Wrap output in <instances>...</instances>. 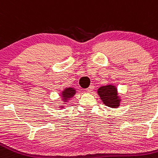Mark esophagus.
<instances>
[{
  "label": "esophagus",
  "instance_id": "34e87169",
  "mask_svg": "<svg viewBox=\"0 0 158 158\" xmlns=\"http://www.w3.org/2000/svg\"><path fill=\"white\" fill-rule=\"evenodd\" d=\"M93 89H94V86H93V85H90V86H89V88H88V89H86V92H89V93H91V92H92V91H93Z\"/></svg>",
  "mask_w": 158,
  "mask_h": 158
}]
</instances>
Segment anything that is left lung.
<instances>
[{"label": "left lung", "mask_w": 158, "mask_h": 158, "mask_svg": "<svg viewBox=\"0 0 158 158\" xmlns=\"http://www.w3.org/2000/svg\"><path fill=\"white\" fill-rule=\"evenodd\" d=\"M97 94L103 102L108 107L118 108L121 103V96L118 91V88L114 84L99 87L97 90Z\"/></svg>", "instance_id": "1"}]
</instances>
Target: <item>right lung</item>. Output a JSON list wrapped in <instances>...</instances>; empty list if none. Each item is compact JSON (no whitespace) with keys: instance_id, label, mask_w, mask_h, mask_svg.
Returning a JSON list of instances; mask_svg holds the SVG:
<instances>
[{"instance_id":"right-lung-1","label":"right lung","mask_w":158,"mask_h":158,"mask_svg":"<svg viewBox=\"0 0 158 158\" xmlns=\"http://www.w3.org/2000/svg\"><path fill=\"white\" fill-rule=\"evenodd\" d=\"M77 93V89L73 87H67L63 89L62 92H59V96L61 98L62 103L59 106V109H64L69 100L73 98Z\"/></svg>"}]
</instances>
